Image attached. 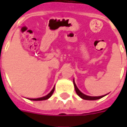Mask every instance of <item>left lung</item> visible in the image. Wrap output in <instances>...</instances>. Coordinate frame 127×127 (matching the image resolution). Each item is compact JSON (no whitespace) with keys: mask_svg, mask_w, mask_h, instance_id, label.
I'll use <instances>...</instances> for the list:
<instances>
[{"mask_svg":"<svg viewBox=\"0 0 127 127\" xmlns=\"http://www.w3.org/2000/svg\"><path fill=\"white\" fill-rule=\"evenodd\" d=\"M73 84H74V87H75V92H76V93L77 95L80 97H81L83 99H84V100H90V101H93V100H97V99H99V98H102V97H103L105 96H106L107 95H105L103 96H88V95H86L85 94L82 93L81 91L78 89V88L77 87V86L75 84V81L73 80Z\"/></svg>","mask_w":127,"mask_h":127,"instance_id":"obj_1","label":"left lung"}]
</instances>
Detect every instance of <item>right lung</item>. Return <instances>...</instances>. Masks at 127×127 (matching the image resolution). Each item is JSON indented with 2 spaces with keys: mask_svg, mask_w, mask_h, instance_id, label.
Masks as SVG:
<instances>
[{
  "mask_svg": "<svg viewBox=\"0 0 127 127\" xmlns=\"http://www.w3.org/2000/svg\"><path fill=\"white\" fill-rule=\"evenodd\" d=\"M54 89H55V86L53 88V89L51 91L50 93L47 94V95L44 96H43V97H40V98H29L30 100H31V101H43V100H46V99H48V98L51 97V96L52 95L53 93H54Z\"/></svg>",
  "mask_w": 127,
  "mask_h": 127,
  "instance_id": "add662e5",
  "label": "right lung"
}]
</instances>
